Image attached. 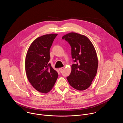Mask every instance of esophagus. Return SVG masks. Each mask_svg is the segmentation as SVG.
<instances>
[{"mask_svg":"<svg viewBox=\"0 0 123 123\" xmlns=\"http://www.w3.org/2000/svg\"><path fill=\"white\" fill-rule=\"evenodd\" d=\"M64 67H62V68H59V71H60V72H61V71H62L63 70V69H64Z\"/></svg>","mask_w":123,"mask_h":123,"instance_id":"esophagus-1","label":"esophagus"}]
</instances>
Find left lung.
Wrapping results in <instances>:
<instances>
[{
    "label": "left lung",
    "mask_w": 123,
    "mask_h": 123,
    "mask_svg": "<svg viewBox=\"0 0 123 123\" xmlns=\"http://www.w3.org/2000/svg\"><path fill=\"white\" fill-rule=\"evenodd\" d=\"M62 39L71 46L74 60L71 73L67 79L74 89L86 90L91 85L97 73L98 62L95 48L88 38L77 33H68Z\"/></svg>",
    "instance_id": "1"
}]
</instances>
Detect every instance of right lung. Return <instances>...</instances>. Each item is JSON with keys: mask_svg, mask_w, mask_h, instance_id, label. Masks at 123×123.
I'll list each match as a JSON object with an SVG mask.
<instances>
[{"mask_svg": "<svg viewBox=\"0 0 123 123\" xmlns=\"http://www.w3.org/2000/svg\"><path fill=\"white\" fill-rule=\"evenodd\" d=\"M57 36L46 34L35 39L26 57L25 69L28 80L37 91L44 93L51 90L58 76L49 63V49Z\"/></svg>", "mask_w": 123, "mask_h": 123, "instance_id": "obj_1", "label": "right lung"}]
</instances>
